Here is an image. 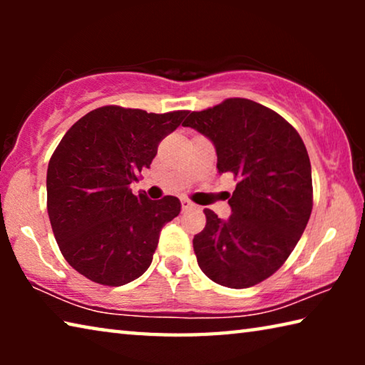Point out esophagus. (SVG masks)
<instances>
[{
  "instance_id": "1",
  "label": "esophagus",
  "mask_w": 365,
  "mask_h": 365,
  "mask_svg": "<svg viewBox=\"0 0 365 365\" xmlns=\"http://www.w3.org/2000/svg\"><path fill=\"white\" fill-rule=\"evenodd\" d=\"M196 207V205H193V202H191L190 200H182V209L183 211H190V209H195Z\"/></svg>"
}]
</instances>
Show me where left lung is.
I'll return each instance as SVG.
<instances>
[{"instance_id": "obj_1", "label": "left lung", "mask_w": 365, "mask_h": 365, "mask_svg": "<svg viewBox=\"0 0 365 365\" xmlns=\"http://www.w3.org/2000/svg\"><path fill=\"white\" fill-rule=\"evenodd\" d=\"M182 125L211 140L219 174L238 180L230 217L205 209L206 227L193 238L197 265L219 285H257L282 267L311 217L306 146L282 115L245 98L190 113Z\"/></svg>"}]
</instances>
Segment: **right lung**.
I'll return each instance as SVG.
<instances>
[{
  "label": "right lung",
  "instance_id": "add662e5",
  "mask_svg": "<svg viewBox=\"0 0 365 365\" xmlns=\"http://www.w3.org/2000/svg\"><path fill=\"white\" fill-rule=\"evenodd\" d=\"M187 114L103 106L61 140L48 164V215L61 252L78 274L120 287L150 267L160 228L182 206L175 196L133 195L130 185Z\"/></svg>",
  "mask_w": 365,
  "mask_h": 365
}]
</instances>
